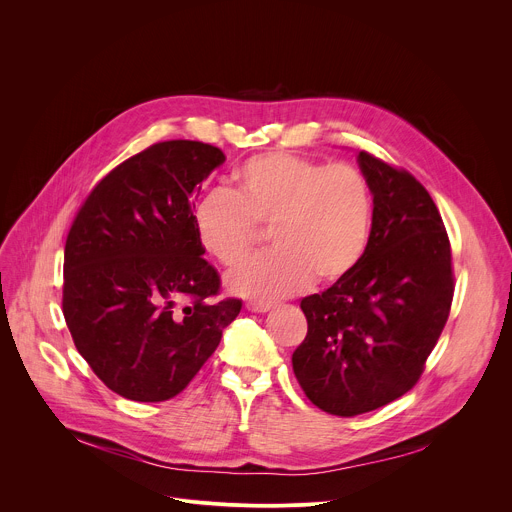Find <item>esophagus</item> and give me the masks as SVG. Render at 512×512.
Here are the masks:
<instances>
[{"label":"esophagus","mask_w":512,"mask_h":512,"mask_svg":"<svg viewBox=\"0 0 512 512\" xmlns=\"http://www.w3.org/2000/svg\"><path fill=\"white\" fill-rule=\"evenodd\" d=\"M271 308H273L271 302H249V304H247V310H249V312H257V314L269 312Z\"/></svg>","instance_id":"1"}]
</instances>
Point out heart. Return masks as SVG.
I'll return each mask as SVG.
<instances>
[{
  "label": "heart",
  "mask_w": 512,
  "mask_h": 512,
  "mask_svg": "<svg viewBox=\"0 0 512 512\" xmlns=\"http://www.w3.org/2000/svg\"><path fill=\"white\" fill-rule=\"evenodd\" d=\"M235 188L198 200L192 223L200 247L235 267L251 253L259 227L275 247L229 275L235 294L273 302L348 277L367 253L373 229V190L352 164H324L296 154L247 160Z\"/></svg>",
  "instance_id": "b5f03b06"
}]
</instances>
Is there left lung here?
I'll list each match as a JSON object with an SVG mask.
<instances>
[{
  "instance_id": "obj_1",
  "label": "left lung",
  "mask_w": 512,
  "mask_h": 512,
  "mask_svg": "<svg viewBox=\"0 0 512 512\" xmlns=\"http://www.w3.org/2000/svg\"><path fill=\"white\" fill-rule=\"evenodd\" d=\"M373 190L371 241L358 267L302 300L308 334L291 364L322 411L354 417L411 391L448 322L452 247L442 214L407 170L358 154Z\"/></svg>"
}]
</instances>
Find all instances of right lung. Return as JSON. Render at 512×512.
I'll return each instance as SVG.
<instances>
[{
  "instance_id": "add662e5",
  "label": "right lung",
  "mask_w": 512,
  "mask_h": 512,
  "mask_svg": "<svg viewBox=\"0 0 512 512\" xmlns=\"http://www.w3.org/2000/svg\"><path fill=\"white\" fill-rule=\"evenodd\" d=\"M225 162L210 143L158 141L113 168L81 204L64 245L62 314L81 356L117 395L182 393L243 302L202 259L194 192Z\"/></svg>"
}]
</instances>
